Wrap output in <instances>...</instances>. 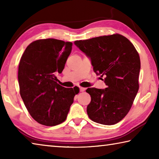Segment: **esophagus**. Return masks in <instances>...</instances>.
<instances>
[{"mask_svg": "<svg viewBox=\"0 0 159 159\" xmlns=\"http://www.w3.org/2000/svg\"><path fill=\"white\" fill-rule=\"evenodd\" d=\"M80 92H84L85 90V88H83V87H80Z\"/></svg>", "mask_w": 159, "mask_h": 159, "instance_id": "34e87169", "label": "esophagus"}]
</instances>
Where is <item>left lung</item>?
Returning <instances> with one entry per match:
<instances>
[{
	"mask_svg": "<svg viewBox=\"0 0 159 159\" xmlns=\"http://www.w3.org/2000/svg\"><path fill=\"white\" fill-rule=\"evenodd\" d=\"M74 44L90 59L97 75L105 77L107 85L105 89L86 90L91 97L88 116L100 124H116L127 115L138 92V52L128 39L117 34L76 41Z\"/></svg>",
	"mask_w": 159,
	"mask_h": 159,
	"instance_id": "left-lung-1",
	"label": "left lung"
}]
</instances>
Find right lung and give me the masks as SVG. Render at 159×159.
<instances>
[{
    "instance_id": "add662e5",
    "label": "right lung",
    "mask_w": 159,
    "mask_h": 159,
    "mask_svg": "<svg viewBox=\"0 0 159 159\" xmlns=\"http://www.w3.org/2000/svg\"><path fill=\"white\" fill-rule=\"evenodd\" d=\"M71 42L54 39L32 42L19 64L18 82L21 99L29 114L40 124L55 126L66 120L74 96L79 90L56 82L71 52Z\"/></svg>"
}]
</instances>
